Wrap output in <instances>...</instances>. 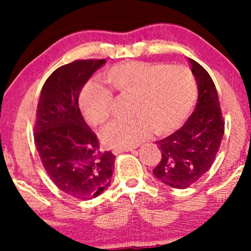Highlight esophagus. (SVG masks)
I'll use <instances>...</instances> for the list:
<instances>
[{"instance_id": "obj_1", "label": "esophagus", "mask_w": 251, "mask_h": 251, "mask_svg": "<svg viewBox=\"0 0 251 251\" xmlns=\"http://www.w3.org/2000/svg\"><path fill=\"white\" fill-rule=\"evenodd\" d=\"M130 151H133L132 147H128V149H121V147H118V149L113 150V154H119L122 152H130Z\"/></svg>"}]
</instances>
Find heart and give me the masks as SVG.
<instances>
[{"label": "heart", "mask_w": 251, "mask_h": 251, "mask_svg": "<svg viewBox=\"0 0 251 251\" xmlns=\"http://www.w3.org/2000/svg\"><path fill=\"white\" fill-rule=\"evenodd\" d=\"M107 82L121 94L133 95L130 119H115L100 132L107 146H136L151 131L164 135L185 121L197 97L194 75L184 66L130 61L116 65L107 73ZM113 94L95 81L82 89L80 105L85 121L99 126L111 115Z\"/></svg>", "instance_id": "heart-1"}]
</instances>
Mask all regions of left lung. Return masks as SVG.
Returning <instances> with one entry per match:
<instances>
[{
	"label": "left lung",
	"instance_id": "left-lung-1",
	"mask_svg": "<svg viewBox=\"0 0 251 251\" xmlns=\"http://www.w3.org/2000/svg\"><path fill=\"white\" fill-rule=\"evenodd\" d=\"M198 85V102L185 125L156 142L161 161L153 174L163 184L186 188L210 169L224 136L225 122L218 94L210 75L190 59Z\"/></svg>",
	"mask_w": 251,
	"mask_h": 251
}]
</instances>
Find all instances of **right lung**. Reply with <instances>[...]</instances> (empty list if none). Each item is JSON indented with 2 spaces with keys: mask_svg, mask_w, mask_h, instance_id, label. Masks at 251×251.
Returning <instances> with one entry per match:
<instances>
[{
  "mask_svg": "<svg viewBox=\"0 0 251 251\" xmlns=\"http://www.w3.org/2000/svg\"><path fill=\"white\" fill-rule=\"evenodd\" d=\"M106 59H81L47 78L36 109L34 140L54 185L78 200H90L111 184L115 155L100 152L99 140L78 107V96Z\"/></svg>",
  "mask_w": 251,
  "mask_h": 251,
  "instance_id": "add662e5",
  "label": "right lung"
}]
</instances>
